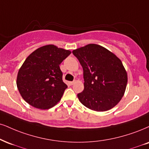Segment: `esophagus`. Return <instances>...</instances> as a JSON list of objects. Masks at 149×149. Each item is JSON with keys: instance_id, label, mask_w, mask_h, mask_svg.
I'll return each instance as SVG.
<instances>
[{"instance_id": "1", "label": "esophagus", "mask_w": 149, "mask_h": 149, "mask_svg": "<svg viewBox=\"0 0 149 149\" xmlns=\"http://www.w3.org/2000/svg\"><path fill=\"white\" fill-rule=\"evenodd\" d=\"M75 83V81H70V82H69V84H70V85H73V84H74Z\"/></svg>"}]
</instances>
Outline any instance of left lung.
I'll use <instances>...</instances> for the list:
<instances>
[{
  "instance_id": "8db88e82",
  "label": "left lung",
  "mask_w": 149,
  "mask_h": 149,
  "mask_svg": "<svg viewBox=\"0 0 149 149\" xmlns=\"http://www.w3.org/2000/svg\"><path fill=\"white\" fill-rule=\"evenodd\" d=\"M72 53L84 70V89L77 95L81 103L97 112L115 107L124 96L128 81L121 60L97 44H88Z\"/></svg>"
}]
</instances>
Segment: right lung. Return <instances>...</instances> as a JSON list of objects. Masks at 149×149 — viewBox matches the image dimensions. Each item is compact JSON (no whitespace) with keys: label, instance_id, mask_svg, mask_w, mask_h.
<instances>
[{"label":"right lung","instance_id":"obj_1","mask_svg":"<svg viewBox=\"0 0 149 149\" xmlns=\"http://www.w3.org/2000/svg\"><path fill=\"white\" fill-rule=\"evenodd\" d=\"M71 54L68 49L47 45L27 56L19 69L16 85L23 99L33 107L45 110L61 99L68 86L59 65Z\"/></svg>","mask_w":149,"mask_h":149}]
</instances>
